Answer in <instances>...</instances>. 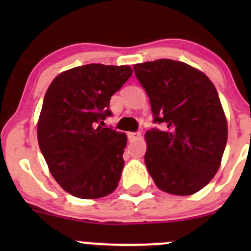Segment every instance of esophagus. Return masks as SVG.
<instances>
[{
    "mask_svg": "<svg viewBox=\"0 0 251 251\" xmlns=\"http://www.w3.org/2000/svg\"><path fill=\"white\" fill-rule=\"evenodd\" d=\"M127 137L130 141H136L141 138V132H128Z\"/></svg>",
    "mask_w": 251,
    "mask_h": 251,
    "instance_id": "obj_1",
    "label": "esophagus"
}]
</instances>
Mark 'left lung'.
<instances>
[{
  "label": "left lung",
  "mask_w": 251,
  "mask_h": 251,
  "mask_svg": "<svg viewBox=\"0 0 251 251\" xmlns=\"http://www.w3.org/2000/svg\"><path fill=\"white\" fill-rule=\"evenodd\" d=\"M148 95L153 127L146 133L148 173L161 191L189 196L206 186L221 164L227 121L214 83L186 63L171 59L133 65Z\"/></svg>",
  "instance_id": "obj_1"
}]
</instances>
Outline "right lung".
Returning a JSON list of instances; mask_svg holds the SVG:
<instances>
[{
	"instance_id": "right-lung-1",
	"label": "right lung",
	"mask_w": 251,
	"mask_h": 251,
	"mask_svg": "<svg viewBox=\"0 0 251 251\" xmlns=\"http://www.w3.org/2000/svg\"><path fill=\"white\" fill-rule=\"evenodd\" d=\"M132 75L128 65L86 64L58 75L45 95L37 140L64 191L97 199L118 187L127 138L105 127L110 98Z\"/></svg>"
}]
</instances>
